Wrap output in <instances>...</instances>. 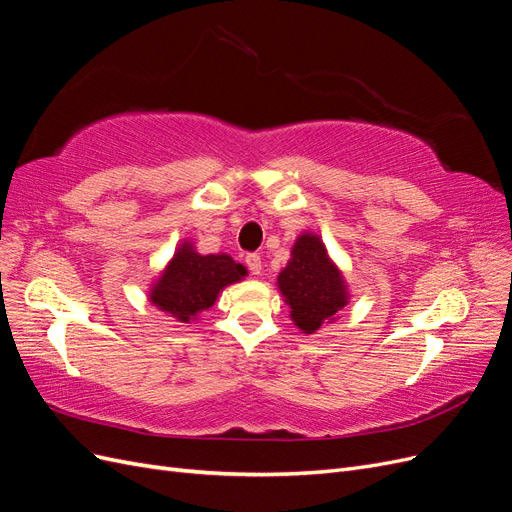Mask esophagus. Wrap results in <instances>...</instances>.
<instances>
[{"instance_id":"34e87169","label":"esophagus","mask_w":512,"mask_h":512,"mask_svg":"<svg viewBox=\"0 0 512 512\" xmlns=\"http://www.w3.org/2000/svg\"><path fill=\"white\" fill-rule=\"evenodd\" d=\"M245 265H247V269H250L252 275H260V271H262V258L258 254H247L245 256Z\"/></svg>"}]
</instances>
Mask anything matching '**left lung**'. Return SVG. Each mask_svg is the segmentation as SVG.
<instances>
[{"instance_id": "1", "label": "left lung", "mask_w": 512, "mask_h": 512, "mask_svg": "<svg viewBox=\"0 0 512 512\" xmlns=\"http://www.w3.org/2000/svg\"><path fill=\"white\" fill-rule=\"evenodd\" d=\"M277 290L290 307V320L305 335H314L322 324L337 322L350 305V288L342 269L331 258L322 237L303 230L294 239L290 260L277 275Z\"/></svg>"}]
</instances>
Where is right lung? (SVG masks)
<instances>
[{"label": "right lung", "instance_id": "add662e5", "mask_svg": "<svg viewBox=\"0 0 512 512\" xmlns=\"http://www.w3.org/2000/svg\"><path fill=\"white\" fill-rule=\"evenodd\" d=\"M247 277V269L232 256L200 254L192 239H181L175 254L147 288V301L175 318L192 324L218 301L220 292Z\"/></svg>", "mask_w": 512, "mask_h": 512}]
</instances>
